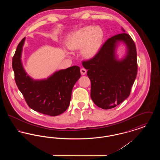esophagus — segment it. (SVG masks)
Returning a JSON list of instances; mask_svg holds the SVG:
<instances>
[{"label":"esophagus","instance_id":"34e87169","mask_svg":"<svg viewBox=\"0 0 160 160\" xmlns=\"http://www.w3.org/2000/svg\"><path fill=\"white\" fill-rule=\"evenodd\" d=\"M86 69H85L84 68H82L80 69V72H81V74L82 75H85L86 74Z\"/></svg>","mask_w":160,"mask_h":160}]
</instances>
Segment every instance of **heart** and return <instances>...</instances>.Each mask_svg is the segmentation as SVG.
<instances>
[{"instance_id": "b5f03b06", "label": "heart", "mask_w": 160, "mask_h": 160, "mask_svg": "<svg viewBox=\"0 0 160 160\" xmlns=\"http://www.w3.org/2000/svg\"><path fill=\"white\" fill-rule=\"evenodd\" d=\"M104 38V32L99 26H87L73 32L67 41L72 50L82 49L86 59H92L99 52Z\"/></svg>"}]
</instances>
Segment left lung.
<instances>
[{
  "mask_svg": "<svg viewBox=\"0 0 160 160\" xmlns=\"http://www.w3.org/2000/svg\"><path fill=\"white\" fill-rule=\"evenodd\" d=\"M122 29L123 33L107 39L94 58L82 63L91 82V99L106 110L117 106L129 97L137 76L136 47ZM120 43L126 47V54L121 60L116 54Z\"/></svg>",
  "mask_w": 160,
  "mask_h": 160,
  "instance_id": "obj_1",
  "label": "left lung"
}]
</instances>
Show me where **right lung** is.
I'll return each instance as SVG.
<instances>
[{
  "label": "right lung",
  "mask_w": 160,
  "mask_h": 160,
  "mask_svg": "<svg viewBox=\"0 0 160 160\" xmlns=\"http://www.w3.org/2000/svg\"><path fill=\"white\" fill-rule=\"evenodd\" d=\"M25 39L18 44L12 58L16 84L33 110L52 116L62 114L69 106L72 88L81 76L80 67L57 71L44 79L32 78L24 69L21 59Z\"/></svg>",
  "instance_id": "add662e5"
}]
</instances>
